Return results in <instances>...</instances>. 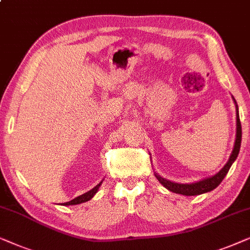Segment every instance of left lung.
<instances>
[{
  "instance_id": "left-lung-1",
  "label": "left lung",
  "mask_w": 250,
  "mask_h": 250,
  "mask_svg": "<svg viewBox=\"0 0 250 250\" xmlns=\"http://www.w3.org/2000/svg\"><path fill=\"white\" fill-rule=\"evenodd\" d=\"M232 100H233L235 104V117H237V128H235V140H234V146L233 149H232V153L228 160L227 164L221 168V170L215 173L214 175H210L208 178L202 179V180L192 182V184H179V182L170 181L167 179L157 173V172H154L157 180L160 181V184L170 190L174 194H180L184 196H196V195H202L205 194V192L212 191L213 189H215L217 186H219L222 180L226 177L228 172H229L231 165L233 164V162L238 157L239 150H240V145H241V124L240 119H239V110L237 102H235L234 97L232 96Z\"/></svg>"
}]
</instances>
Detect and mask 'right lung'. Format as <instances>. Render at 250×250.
I'll return each mask as SVG.
<instances>
[{"label":"right lung","mask_w":250,"mask_h":250,"mask_svg":"<svg viewBox=\"0 0 250 250\" xmlns=\"http://www.w3.org/2000/svg\"><path fill=\"white\" fill-rule=\"evenodd\" d=\"M104 180V179H103ZM103 180H102L100 184H98L96 187H94L91 190L85 192V194L80 195L78 197H76L75 199L70 200V202H66V203H62L61 205H64V206H69V205H78V204H82V203H85V202H88V200H90L93 197L95 196V194L98 191V189H100L102 182H103Z\"/></svg>","instance_id":"obj_1"}]
</instances>
